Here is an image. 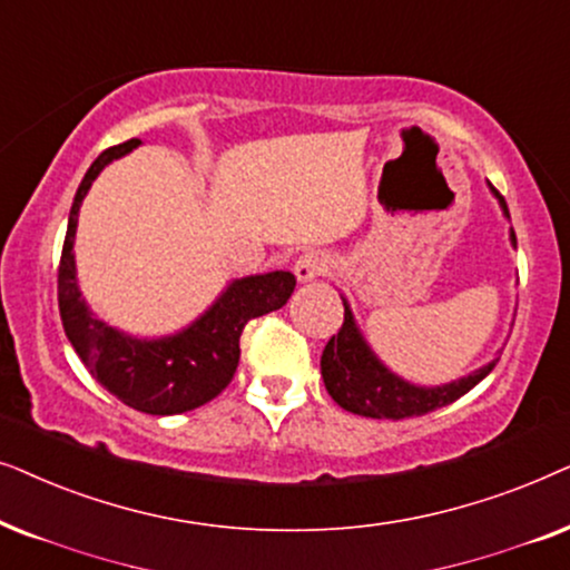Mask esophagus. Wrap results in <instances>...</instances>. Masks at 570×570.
<instances>
[{
  "mask_svg": "<svg viewBox=\"0 0 570 570\" xmlns=\"http://www.w3.org/2000/svg\"><path fill=\"white\" fill-rule=\"evenodd\" d=\"M333 257L328 253H323V249H307V253H302L297 257V263H294V273H297L299 281H313L317 276H325L333 268Z\"/></svg>",
  "mask_w": 570,
  "mask_h": 570,
  "instance_id": "1",
  "label": "esophagus"
}]
</instances>
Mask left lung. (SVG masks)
<instances>
[{
    "label": "left lung",
    "instance_id": "obj_1",
    "mask_svg": "<svg viewBox=\"0 0 570 570\" xmlns=\"http://www.w3.org/2000/svg\"><path fill=\"white\" fill-rule=\"evenodd\" d=\"M492 193L500 197V206H503L508 216L503 195L495 187H492ZM511 242L515 245L513 232ZM492 367H495V362H490L488 367L476 370L472 375L461 377L456 383L438 385V389H420V385L401 381L389 367H383L381 360L364 344L346 302L344 323H341L336 336H331L328 344H325L321 356L323 381L331 399L341 409H346V412L373 416V420H406V416H422L435 412L440 406H449L472 391L482 377H488Z\"/></svg>",
    "mask_w": 570,
    "mask_h": 570
}]
</instances>
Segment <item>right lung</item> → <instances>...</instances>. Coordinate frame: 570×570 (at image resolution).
<instances>
[{
	"instance_id": "1",
	"label": "right lung",
	"mask_w": 570,
	"mask_h": 570,
	"mask_svg": "<svg viewBox=\"0 0 570 570\" xmlns=\"http://www.w3.org/2000/svg\"><path fill=\"white\" fill-rule=\"evenodd\" d=\"M138 146L140 140L132 138L106 148L82 177L67 222L57 294L67 338L90 375L121 404L166 416L208 404L232 383L239 364V336L247 321L284 307L297 286V278L289 271H273L234 281L200 321L169 338H130L96 321L80 299L78 278H75L72 245L78 210L98 171Z\"/></svg>"
}]
</instances>
